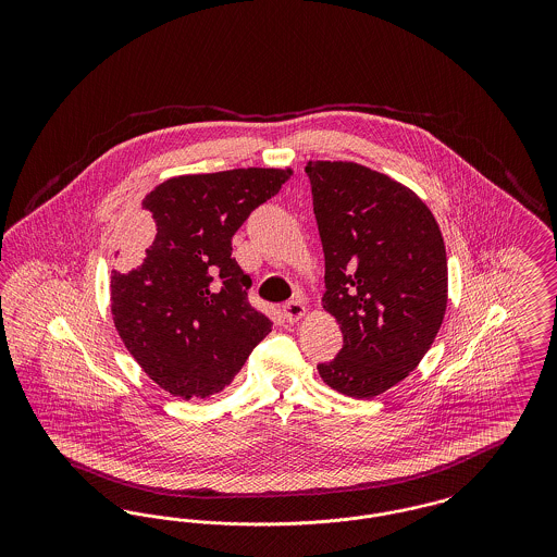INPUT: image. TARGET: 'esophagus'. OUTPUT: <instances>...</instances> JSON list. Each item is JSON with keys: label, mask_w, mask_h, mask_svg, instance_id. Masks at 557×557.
Here are the masks:
<instances>
[{"label": "esophagus", "mask_w": 557, "mask_h": 557, "mask_svg": "<svg viewBox=\"0 0 557 557\" xmlns=\"http://www.w3.org/2000/svg\"><path fill=\"white\" fill-rule=\"evenodd\" d=\"M282 313H284V319H286V321L294 323V321L305 318L307 309H305V302H302L300 298H294V300H288V302L282 307Z\"/></svg>", "instance_id": "obj_1"}]
</instances>
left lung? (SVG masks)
<instances>
[{
    "label": "left lung",
    "mask_w": 557,
    "mask_h": 557,
    "mask_svg": "<svg viewBox=\"0 0 557 557\" xmlns=\"http://www.w3.org/2000/svg\"><path fill=\"white\" fill-rule=\"evenodd\" d=\"M325 257L323 309L345 345L319 363L346 397L382 395L416 370L447 309V252L434 214L409 187L357 162L305 166Z\"/></svg>",
    "instance_id": "obj_1"
}]
</instances>
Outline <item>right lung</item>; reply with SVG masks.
Here are the masks:
<instances>
[{"label": "right lung", "mask_w": 557, "mask_h": 557, "mask_svg": "<svg viewBox=\"0 0 557 557\" xmlns=\"http://www.w3.org/2000/svg\"><path fill=\"white\" fill-rule=\"evenodd\" d=\"M290 175L255 166L182 175L144 198L132 227L141 259L112 271L110 302L121 341L166 393H221L271 332L248 302L252 280L232 257V238Z\"/></svg>", "instance_id": "obj_1"}]
</instances>
